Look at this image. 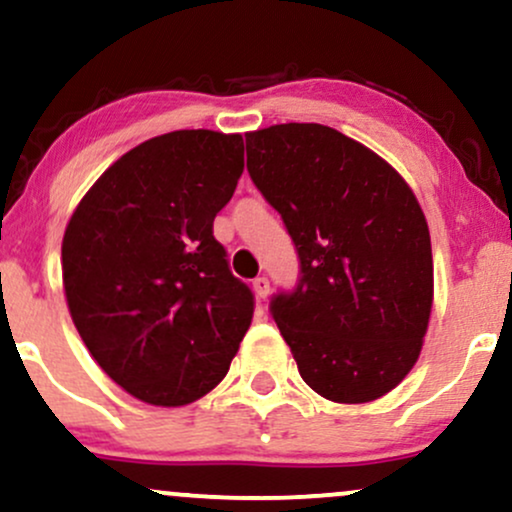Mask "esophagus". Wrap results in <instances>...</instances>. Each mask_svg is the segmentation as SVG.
Instances as JSON below:
<instances>
[{
	"mask_svg": "<svg viewBox=\"0 0 512 512\" xmlns=\"http://www.w3.org/2000/svg\"><path fill=\"white\" fill-rule=\"evenodd\" d=\"M252 291H255L257 300H267V295H269V279H267V276H260V279L252 281Z\"/></svg>",
	"mask_w": 512,
	"mask_h": 512,
	"instance_id": "1",
	"label": "esophagus"
}]
</instances>
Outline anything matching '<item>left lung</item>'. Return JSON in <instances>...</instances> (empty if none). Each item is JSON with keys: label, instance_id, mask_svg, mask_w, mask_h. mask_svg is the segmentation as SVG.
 Wrapping results in <instances>:
<instances>
[{"label": "left lung", "instance_id": "left-lung-1", "mask_svg": "<svg viewBox=\"0 0 512 512\" xmlns=\"http://www.w3.org/2000/svg\"><path fill=\"white\" fill-rule=\"evenodd\" d=\"M245 147L300 257L298 288L272 300L300 377L334 403L386 396L415 367L434 303L415 193L377 152L322 123L250 131Z\"/></svg>", "mask_w": 512, "mask_h": 512}]
</instances>
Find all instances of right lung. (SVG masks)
Listing matches in <instances>:
<instances>
[{
    "instance_id": "1",
    "label": "right lung",
    "mask_w": 512,
    "mask_h": 512,
    "mask_svg": "<svg viewBox=\"0 0 512 512\" xmlns=\"http://www.w3.org/2000/svg\"><path fill=\"white\" fill-rule=\"evenodd\" d=\"M243 166L240 133L157 135L116 159L66 224L73 324L104 374L143 403L207 396L250 329V288L212 236Z\"/></svg>"
}]
</instances>
